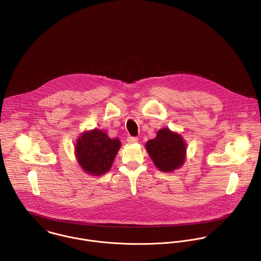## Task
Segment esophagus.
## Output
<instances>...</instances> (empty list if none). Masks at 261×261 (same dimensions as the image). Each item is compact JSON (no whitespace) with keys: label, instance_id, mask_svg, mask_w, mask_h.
Listing matches in <instances>:
<instances>
[{"label":"esophagus","instance_id":"obj_1","mask_svg":"<svg viewBox=\"0 0 261 261\" xmlns=\"http://www.w3.org/2000/svg\"><path fill=\"white\" fill-rule=\"evenodd\" d=\"M138 141V138L137 137H133V136H128L127 137V142L129 143V144H134V143H136Z\"/></svg>","mask_w":261,"mask_h":261}]
</instances>
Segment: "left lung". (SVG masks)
Instances as JSON below:
<instances>
[{"instance_id":"left-lung-1","label":"left lung","mask_w":261,"mask_h":261,"mask_svg":"<svg viewBox=\"0 0 261 261\" xmlns=\"http://www.w3.org/2000/svg\"><path fill=\"white\" fill-rule=\"evenodd\" d=\"M145 147L154 165L161 171H173L185 162L186 141L179 134L168 128L158 130L156 137L147 141Z\"/></svg>"}]
</instances>
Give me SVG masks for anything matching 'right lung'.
I'll return each instance as SVG.
<instances>
[{
    "label": "right lung",
    "instance_id": "1",
    "mask_svg": "<svg viewBox=\"0 0 261 261\" xmlns=\"http://www.w3.org/2000/svg\"><path fill=\"white\" fill-rule=\"evenodd\" d=\"M120 146L119 139L102 130L85 131L75 143V156L85 172L99 176L110 170Z\"/></svg>",
    "mask_w": 261,
    "mask_h": 261
}]
</instances>
